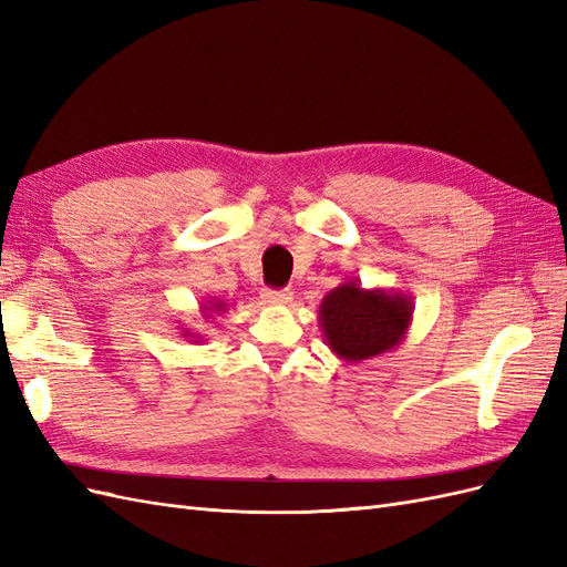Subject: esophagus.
<instances>
[{
    "label": "esophagus",
    "mask_w": 567,
    "mask_h": 567,
    "mask_svg": "<svg viewBox=\"0 0 567 567\" xmlns=\"http://www.w3.org/2000/svg\"><path fill=\"white\" fill-rule=\"evenodd\" d=\"M290 298H293V293H290L288 288H281V290L265 288L262 290V300L269 305H286V302H290Z\"/></svg>",
    "instance_id": "obj_1"
}]
</instances>
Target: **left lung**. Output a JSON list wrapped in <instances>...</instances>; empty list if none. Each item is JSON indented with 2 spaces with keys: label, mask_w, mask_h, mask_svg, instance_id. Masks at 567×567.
<instances>
[{
  "label": "left lung",
  "mask_w": 567,
  "mask_h": 567,
  "mask_svg": "<svg viewBox=\"0 0 567 567\" xmlns=\"http://www.w3.org/2000/svg\"><path fill=\"white\" fill-rule=\"evenodd\" d=\"M414 305L394 290H364L357 281L340 284L319 305L321 331L329 346L346 362L379 357L400 346Z\"/></svg>",
  "instance_id": "1"
}]
</instances>
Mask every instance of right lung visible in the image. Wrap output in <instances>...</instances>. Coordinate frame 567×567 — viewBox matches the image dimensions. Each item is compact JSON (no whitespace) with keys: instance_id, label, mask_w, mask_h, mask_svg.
<instances>
[{"instance_id":"add662e5","label":"right lung","mask_w":567,"mask_h":567,"mask_svg":"<svg viewBox=\"0 0 567 567\" xmlns=\"http://www.w3.org/2000/svg\"><path fill=\"white\" fill-rule=\"evenodd\" d=\"M221 307H225V302H221V300H219V302H217V300H210V307L203 305V312H205V310H219V312H221ZM184 336H188V331H184Z\"/></svg>"}]
</instances>
